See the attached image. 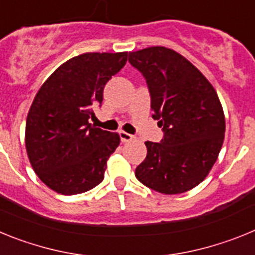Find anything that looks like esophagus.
I'll list each match as a JSON object with an SVG mask.
<instances>
[{
  "mask_svg": "<svg viewBox=\"0 0 255 255\" xmlns=\"http://www.w3.org/2000/svg\"><path fill=\"white\" fill-rule=\"evenodd\" d=\"M119 136H120V140L123 141V143H128V141H131L132 139L135 138L134 135L129 134V132H126V131H120V132H119Z\"/></svg>",
  "mask_w": 255,
  "mask_h": 255,
  "instance_id": "1",
  "label": "esophagus"
}]
</instances>
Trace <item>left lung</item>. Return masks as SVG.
<instances>
[{
  "label": "left lung",
  "instance_id": "8db88e82",
  "mask_svg": "<svg viewBox=\"0 0 255 255\" xmlns=\"http://www.w3.org/2000/svg\"><path fill=\"white\" fill-rule=\"evenodd\" d=\"M129 62L145 79L152 117L163 131L159 143L145 141L147 157L135 176L162 194L185 193L206 179L224 143L217 93L194 65L170 48L129 52Z\"/></svg>",
  "mask_w": 255,
  "mask_h": 255
}]
</instances>
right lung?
I'll list each match as a JSON object with an SVG mask.
<instances>
[{
    "mask_svg": "<svg viewBox=\"0 0 255 255\" xmlns=\"http://www.w3.org/2000/svg\"><path fill=\"white\" fill-rule=\"evenodd\" d=\"M126 61L128 52L76 56L38 91L26 117L25 145L31 167L52 190L80 194L105 179L120 136L88 120L102 105L107 82Z\"/></svg>",
    "mask_w": 255,
    "mask_h": 255,
    "instance_id": "1",
    "label": "right lung"
}]
</instances>
